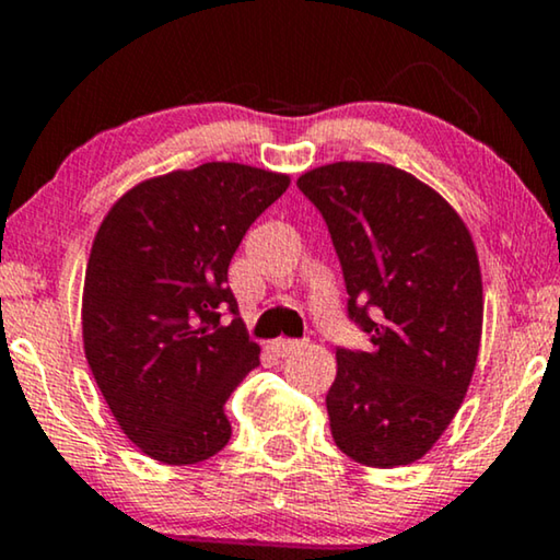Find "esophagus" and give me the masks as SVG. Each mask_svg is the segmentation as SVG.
I'll return each instance as SVG.
<instances>
[{
  "label": "esophagus",
  "instance_id": "1",
  "mask_svg": "<svg viewBox=\"0 0 560 560\" xmlns=\"http://www.w3.org/2000/svg\"><path fill=\"white\" fill-rule=\"evenodd\" d=\"M303 347H305V343L295 341V339H275V341H270V349L275 351V357L295 354V351H301Z\"/></svg>",
  "mask_w": 560,
  "mask_h": 560
}]
</instances>
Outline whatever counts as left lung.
<instances>
[{"mask_svg": "<svg viewBox=\"0 0 560 560\" xmlns=\"http://www.w3.org/2000/svg\"><path fill=\"white\" fill-rule=\"evenodd\" d=\"M298 188L324 213L366 351L336 349L326 395L343 454L374 469L423 458L462 408L479 357L477 247L454 206L412 173L343 160Z\"/></svg>", "mask_w": 560, "mask_h": 560, "instance_id": "1", "label": "left lung"}]
</instances>
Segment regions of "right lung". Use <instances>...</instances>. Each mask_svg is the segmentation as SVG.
<instances>
[{"label":"right lung","instance_id":"1","mask_svg":"<svg viewBox=\"0 0 560 560\" xmlns=\"http://www.w3.org/2000/svg\"><path fill=\"white\" fill-rule=\"evenodd\" d=\"M290 175L203 163L137 183L91 244L83 351L114 420L144 456L186 466L232 439L224 402L259 364L226 272L242 236Z\"/></svg>","mask_w":560,"mask_h":560}]
</instances>
